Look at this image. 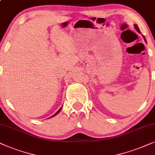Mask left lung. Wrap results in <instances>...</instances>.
<instances>
[{"label":"left lung","mask_w":155,"mask_h":155,"mask_svg":"<svg viewBox=\"0 0 155 155\" xmlns=\"http://www.w3.org/2000/svg\"><path fill=\"white\" fill-rule=\"evenodd\" d=\"M134 26H135V28L136 29V30H137V32H139V33H140V29H139V28H138L137 25H134ZM143 38H145V37H144V36H143ZM145 41H146V40H145Z\"/></svg>","instance_id":"1"}]
</instances>
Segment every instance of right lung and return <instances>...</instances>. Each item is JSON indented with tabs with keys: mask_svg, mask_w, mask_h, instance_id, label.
I'll return each mask as SVG.
<instances>
[{
	"mask_svg": "<svg viewBox=\"0 0 155 155\" xmlns=\"http://www.w3.org/2000/svg\"><path fill=\"white\" fill-rule=\"evenodd\" d=\"M61 108H62V107H61ZM61 108L60 109H59V110L58 111H57V112L56 113H55V114H54V115H52V116H51V117H54V116H55V115H57V114H58V113H59V112H60V110H61Z\"/></svg>",
	"mask_w": 155,
	"mask_h": 155,
	"instance_id": "right-lung-1",
	"label": "right lung"
}]
</instances>
